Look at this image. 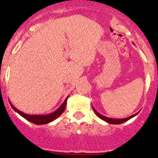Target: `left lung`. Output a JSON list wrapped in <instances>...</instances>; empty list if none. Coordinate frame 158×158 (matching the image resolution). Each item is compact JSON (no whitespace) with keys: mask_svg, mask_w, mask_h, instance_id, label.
<instances>
[{"mask_svg":"<svg viewBox=\"0 0 158 158\" xmlns=\"http://www.w3.org/2000/svg\"><path fill=\"white\" fill-rule=\"evenodd\" d=\"M92 108H93V110H94V113L96 114V115H97L98 117H99V118H100L101 119H102V120L106 121V123H110V124H114V125L121 124V123L126 122V121L129 120V119H131L132 117H135L136 115H137V114H139V112H137V113L133 114V115L130 116V117H126V118H123V119H114V118H110V117H106V116H103V115H102V114H100L99 113H98V112L97 111V110H96V109L94 108L93 106H92Z\"/></svg>","mask_w":158,"mask_h":158,"instance_id":"1","label":"left lung"}]
</instances>
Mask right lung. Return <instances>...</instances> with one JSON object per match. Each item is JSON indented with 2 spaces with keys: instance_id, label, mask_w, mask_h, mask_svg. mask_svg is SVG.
<instances>
[{
  "instance_id": "obj_1",
  "label": "right lung",
  "mask_w": 158,
  "mask_h": 158,
  "mask_svg": "<svg viewBox=\"0 0 158 158\" xmlns=\"http://www.w3.org/2000/svg\"><path fill=\"white\" fill-rule=\"evenodd\" d=\"M68 97L69 96L67 97V98L64 99V101L63 102L62 104H61V106H59V108H58V109H56L55 111L52 112V113L48 114H43V115H36V114L32 115V114H25L23 113V112L21 111V110H19V109H17V108H16L10 102V106H12V108H13L14 110L17 112V113H19L21 117H23V118L26 119L27 120L30 121V122H31L36 125H43V124H48V123H51L52 121L55 120L56 118H58L59 116L62 114V113L64 112V110L65 109V107H66L67 100H68Z\"/></svg>"
}]
</instances>
